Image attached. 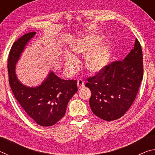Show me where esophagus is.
<instances>
[{
    "label": "esophagus",
    "instance_id": "1",
    "mask_svg": "<svg viewBox=\"0 0 155 155\" xmlns=\"http://www.w3.org/2000/svg\"><path fill=\"white\" fill-rule=\"evenodd\" d=\"M84 85H85V83H84V81H83V79H78L77 81V86H78V88L80 89L81 87H83Z\"/></svg>",
    "mask_w": 155,
    "mask_h": 155
}]
</instances>
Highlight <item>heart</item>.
Masks as SVG:
<instances>
[{
	"mask_svg": "<svg viewBox=\"0 0 155 155\" xmlns=\"http://www.w3.org/2000/svg\"><path fill=\"white\" fill-rule=\"evenodd\" d=\"M103 38V36L99 35L85 37L74 41L72 45V49L77 54L85 55L98 46ZM109 49L107 46L97 48L86 56L85 66L90 72H98L105 66L109 61ZM65 65L68 71L74 72L79 68L80 61L77 57L67 53L65 56Z\"/></svg>",
	"mask_w": 155,
	"mask_h": 155,
	"instance_id": "1",
	"label": "heart"
}]
</instances>
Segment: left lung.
Wrapping results in <instances>:
<instances>
[{"instance_id": "8db88e82", "label": "left lung", "mask_w": 155, "mask_h": 155, "mask_svg": "<svg viewBox=\"0 0 155 155\" xmlns=\"http://www.w3.org/2000/svg\"><path fill=\"white\" fill-rule=\"evenodd\" d=\"M143 75V54L137 39L122 61L106 65L87 78L91 95L90 105L97 117L114 121L124 115L137 96Z\"/></svg>"}]
</instances>
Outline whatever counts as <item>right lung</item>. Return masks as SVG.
I'll list each match as a JSON object with an SVG mask.
<instances>
[{
    "mask_svg": "<svg viewBox=\"0 0 155 155\" xmlns=\"http://www.w3.org/2000/svg\"><path fill=\"white\" fill-rule=\"evenodd\" d=\"M35 32L23 35L13 44L9 51L8 64L9 83L15 99L37 124L51 127L64 116L68 103L78 90L76 80H63L50 72L48 77L36 87H28L19 82L15 68L26 44Z\"/></svg>",
    "mask_w": 155,
    "mask_h": 155,
    "instance_id": "right-lung-1",
    "label": "right lung"
}]
</instances>
